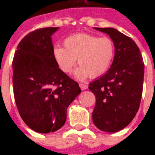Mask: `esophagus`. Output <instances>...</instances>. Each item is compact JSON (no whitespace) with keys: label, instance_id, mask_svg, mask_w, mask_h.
Returning <instances> with one entry per match:
<instances>
[{"label":"esophagus","instance_id":"obj_1","mask_svg":"<svg viewBox=\"0 0 155 155\" xmlns=\"http://www.w3.org/2000/svg\"><path fill=\"white\" fill-rule=\"evenodd\" d=\"M80 88H81V90H85L87 87V85L85 84L80 83Z\"/></svg>","mask_w":155,"mask_h":155}]
</instances>
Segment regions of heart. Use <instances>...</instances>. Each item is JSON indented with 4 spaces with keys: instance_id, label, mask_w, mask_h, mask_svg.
<instances>
[{
    "instance_id": "1",
    "label": "heart",
    "mask_w": 155,
    "mask_h": 155,
    "mask_svg": "<svg viewBox=\"0 0 155 155\" xmlns=\"http://www.w3.org/2000/svg\"><path fill=\"white\" fill-rule=\"evenodd\" d=\"M63 47L54 48L56 63L63 72L70 73L78 58L80 66L75 71V76L80 80L104 75L110 68L115 55V45L110 38L84 33L66 38Z\"/></svg>"
}]
</instances>
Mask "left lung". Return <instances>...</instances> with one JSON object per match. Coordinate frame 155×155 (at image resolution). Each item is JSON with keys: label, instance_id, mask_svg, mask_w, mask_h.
Returning <instances> with one entry per match:
<instances>
[{"label": "left lung", "instance_id": "obj_1", "mask_svg": "<svg viewBox=\"0 0 155 155\" xmlns=\"http://www.w3.org/2000/svg\"><path fill=\"white\" fill-rule=\"evenodd\" d=\"M114 42L115 56L108 71L92 83L89 90L96 97L92 120L99 130L120 131L130 124L138 111L143 88L144 63L131 38L113 28H96Z\"/></svg>", "mask_w": 155, "mask_h": 155}]
</instances>
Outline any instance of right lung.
<instances>
[{"label": "right lung", "mask_w": 155, "mask_h": 155, "mask_svg": "<svg viewBox=\"0 0 155 155\" xmlns=\"http://www.w3.org/2000/svg\"><path fill=\"white\" fill-rule=\"evenodd\" d=\"M58 27L29 33L17 47L13 60V95L24 122L38 133L59 130L67 109L81 90L58 68L53 57L51 35Z\"/></svg>", "instance_id": "add662e5"}]
</instances>
